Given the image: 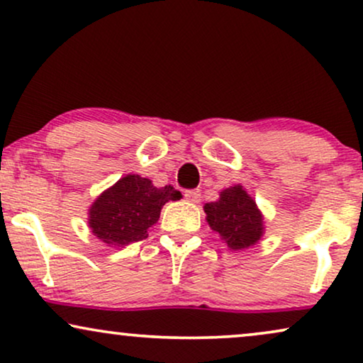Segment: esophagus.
<instances>
[{"mask_svg": "<svg viewBox=\"0 0 363 363\" xmlns=\"http://www.w3.org/2000/svg\"><path fill=\"white\" fill-rule=\"evenodd\" d=\"M185 199L191 203H199L201 199V193L200 190H185Z\"/></svg>", "mask_w": 363, "mask_h": 363, "instance_id": "obj_1", "label": "esophagus"}]
</instances>
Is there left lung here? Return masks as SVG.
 Listing matches in <instances>:
<instances>
[{
    "instance_id": "left-lung-1",
    "label": "left lung",
    "mask_w": 363,
    "mask_h": 363,
    "mask_svg": "<svg viewBox=\"0 0 363 363\" xmlns=\"http://www.w3.org/2000/svg\"><path fill=\"white\" fill-rule=\"evenodd\" d=\"M205 213L211 230L218 232L232 250L252 247L263 233L262 213L240 185L223 190L218 201L206 203Z\"/></svg>"
}]
</instances>
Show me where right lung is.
I'll use <instances>...</instances> for the list:
<instances>
[{"label":"right lung","mask_w":363,"mask_h":363,"mask_svg":"<svg viewBox=\"0 0 363 363\" xmlns=\"http://www.w3.org/2000/svg\"><path fill=\"white\" fill-rule=\"evenodd\" d=\"M180 199L182 193L172 185L157 188L148 178L126 175L91 205L89 227L110 247H126L147 238V230L158 222L162 206Z\"/></svg>","instance_id":"right-lung-1"}]
</instances>
